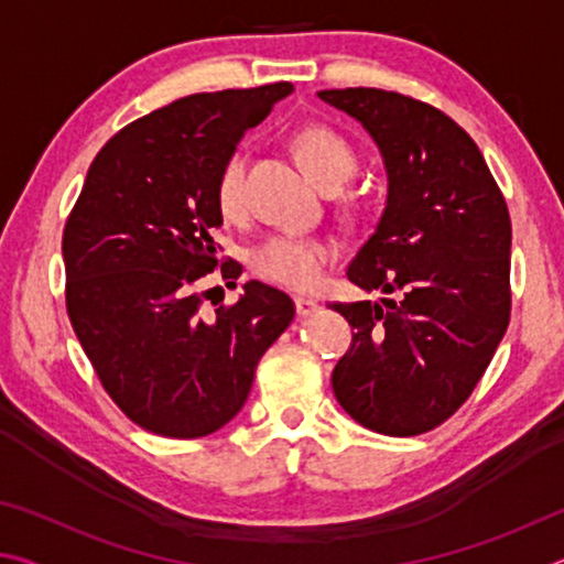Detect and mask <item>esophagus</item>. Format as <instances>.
Instances as JSON below:
<instances>
[{
    "label": "esophagus",
    "instance_id": "34e87169",
    "mask_svg": "<svg viewBox=\"0 0 564 564\" xmlns=\"http://www.w3.org/2000/svg\"><path fill=\"white\" fill-rule=\"evenodd\" d=\"M318 308H321V305H318L316 301H311V299H295V313H299L301 318L313 316V313H316Z\"/></svg>",
    "mask_w": 564,
    "mask_h": 564
}]
</instances>
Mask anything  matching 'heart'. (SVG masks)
<instances>
[{"mask_svg": "<svg viewBox=\"0 0 564 564\" xmlns=\"http://www.w3.org/2000/svg\"><path fill=\"white\" fill-rule=\"evenodd\" d=\"M293 149L303 169L321 188L338 191L356 174L358 156L346 137L323 123H308L295 131ZM246 151L236 149L226 156L216 176V206L226 218H238L246 208ZM338 248L321 236L273 234L253 246L248 263L259 279L289 291H313L326 265L336 259Z\"/></svg>", "mask_w": 564, "mask_h": 564, "instance_id": "b5f03b06", "label": "heart"}]
</instances>
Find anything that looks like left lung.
<instances>
[{"mask_svg": "<svg viewBox=\"0 0 564 564\" xmlns=\"http://www.w3.org/2000/svg\"><path fill=\"white\" fill-rule=\"evenodd\" d=\"M383 154L388 206L350 261L383 303H328L352 328L333 393L368 431L408 437L445 423L498 350L510 323V214L463 127L398 91L328 89Z\"/></svg>", "mask_w": 564, "mask_h": 564, "instance_id": "obj_1", "label": "left lung"}]
</instances>
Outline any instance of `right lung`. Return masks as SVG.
Here are the masks:
<instances>
[{"label": "right lung", "instance_id": "right-lung-1", "mask_svg": "<svg viewBox=\"0 0 564 564\" xmlns=\"http://www.w3.org/2000/svg\"><path fill=\"white\" fill-rule=\"evenodd\" d=\"M291 91L275 82L191 94L131 121L91 161L66 218L72 328L109 398L149 433L188 441L224 427L295 316L289 295L259 281L231 305H204L208 275L231 289L241 275L216 259L218 169Z\"/></svg>", "mask_w": 564, "mask_h": 564}]
</instances>
